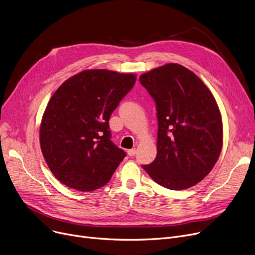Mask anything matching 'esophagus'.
<instances>
[{"label":"esophagus","instance_id":"1","mask_svg":"<svg viewBox=\"0 0 255 255\" xmlns=\"http://www.w3.org/2000/svg\"><path fill=\"white\" fill-rule=\"evenodd\" d=\"M127 153H128L129 156H134L135 153H136V150L135 149H131V150H128Z\"/></svg>","mask_w":255,"mask_h":255}]
</instances>
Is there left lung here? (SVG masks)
I'll list each match as a JSON object with an SVG mask.
<instances>
[{
	"label": "left lung",
	"mask_w": 255,
	"mask_h": 255,
	"mask_svg": "<svg viewBox=\"0 0 255 255\" xmlns=\"http://www.w3.org/2000/svg\"><path fill=\"white\" fill-rule=\"evenodd\" d=\"M154 98L157 156L143 169L171 190L190 188L216 164L223 144L222 118L211 91L186 67L168 63L139 76Z\"/></svg>",
	"instance_id": "left-lung-1"
}]
</instances>
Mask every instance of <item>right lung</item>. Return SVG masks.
I'll use <instances>...</instances> for the list:
<instances>
[{"instance_id": "1", "label": "right lung", "mask_w": 255, "mask_h": 255, "mask_svg": "<svg viewBox=\"0 0 255 255\" xmlns=\"http://www.w3.org/2000/svg\"><path fill=\"white\" fill-rule=\"evenodd\" d=\"M135 80L133 73L88 69L53 93L39 139L50 171L61 183L93 191L110 182L126 153L111 140L109 121Z\"/></svg>"}]
</instances>
